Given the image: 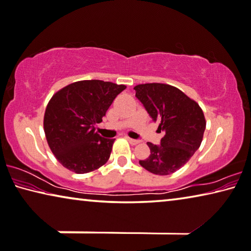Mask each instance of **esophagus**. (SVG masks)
Listing matches in <instances>:
<instances>
[{"label":"esophagus","mask_w":251,"mask_h":251,"mask_svg":"<svg viewBox=\"0 0 251 251\" xmlns=\"http://www.w3.org/2000/svg\"><path fill=\"white\" fill-rule=\"evenodd\" d=\"M126 139H128V141L130 142L131 145H138L139 142H140V140H136V139H132V138H129V137Z\"/></svg>","instance_id":"34e87169"}]
</instances>
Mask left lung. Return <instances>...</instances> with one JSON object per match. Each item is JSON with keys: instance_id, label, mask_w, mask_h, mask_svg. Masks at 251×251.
Segmentation results:
<instances>
[{"instance_id": "obj_1", "label": "left lung", "mask_w": 251, "mask_h": 251, "mask_svg": "<svg viewBox=\"0 0 251 251\" xmlns=\"http://www.w3.org/2000/svg\"><path fill=\"white\" fill-rule=\"evenodd\" d=\"M136 96L163 130L160 146L148 142L150 156L139 160L155 175H171L191 159L203 140L206 121L198 102L178 88L163 83L139 84Z\"/></svg>"}]
</instances>
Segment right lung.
Listing matches in <instances>:
<instances>
[{
	"label": "right lung",
	"mask_w": 251,
	"mask_h": 251,
	"mask_svg": "<svg viewBox=\"0 0 251 251\" xmlns=\"http://www.w3.org/2000/svg\"><path fill=\"white\" fill-rule=\"evenodd\" d=\"M126 87L99 79L78 80L52 95L44 130L50 150L65 168L86 174L109 160L115 139L102 138L95 125Z\"/></svg>",
	"instance_id": "obj_1"
}]
</instances>
